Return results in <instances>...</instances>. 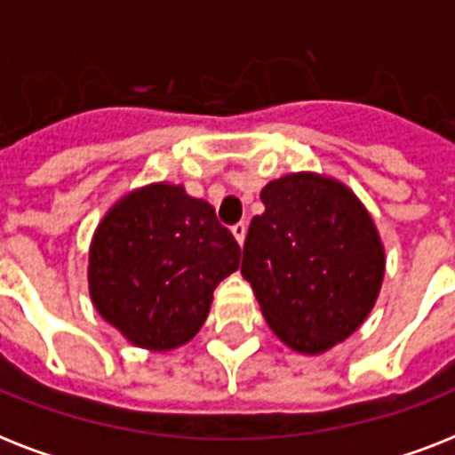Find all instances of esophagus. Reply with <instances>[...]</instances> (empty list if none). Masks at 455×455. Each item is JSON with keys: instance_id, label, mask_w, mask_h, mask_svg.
I'll return each mask as SVG.
<instances>
[{"instance_id": "34e87169", "label": "esophagus", "mask_w": 455, "mask_h": 455, "mask_svg": "<svg viewBox=\"0 0 455 455\" xmlns=\"http://www.w3.org/2000/svg\"><path fill=\"white\" fill-rule=\"evenodd\" d=\"M231 234L235 235L238 245H243V241H245V234H248V224H245V221H238V224H234V227H231Z\"/></svg>"}]
</instances>
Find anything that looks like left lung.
Wrapping results in <instances>:
<instances>
[{
  "label": "left lung",
  "instance_id": "left-lung-1",
  "mask_svg": "<svg viewBox=\"0 0 455 455\" xmlns=\"http://www.w3.org/2000/svg\"><path fill=\"white\" fill-rule=\"evenodd\" d=\"M241 274L271 331L302 354L349 338L373 309L385 274L375 224L347 186L288 174L262 188Z\"/></svg>",
  "mask_w": 455,
  "mask_h": 455
}]
</instances>
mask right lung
<instances>
[{
    "label": "right lung",
    "instance_id": "add662e5",
    "mask_svg": "<svg viewBox=\"0 0 455 455\" xmlns=\"http://www.w3.org/2000/svg\"><path fill=\"white\" fill-rule=\"evenodd\" d=\"M238 262L241 248L210 203L153 184L120 200L96 228L89 292L130 342L163 352L200 331L214 288Z\"/></svg>",
    "mask_w": 455,
    "mask_h": 455
}]
</instances>
